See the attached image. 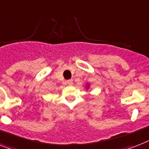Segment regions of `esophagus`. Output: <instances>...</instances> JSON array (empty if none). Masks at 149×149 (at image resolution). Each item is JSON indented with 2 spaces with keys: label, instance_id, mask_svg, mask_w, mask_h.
<instances>
[{
  "label": "esophagus",
  "instance_id": "obj_1",
  "mask_svg": "<svg viewBox=\"0 0 149 149\" xmlns=\"http://www.w3.org/2000/svg\"><path fill=\"white\" fill-rule=\"evenodd\" d=\"M66 83H67V85L69 86H72L73 84V81L72 79H69V80L66 81Z\"/></svg>",
  "mask_w": 149,
  "mask_h": 149
}]
</instances>
